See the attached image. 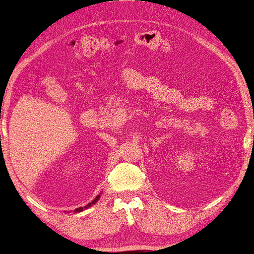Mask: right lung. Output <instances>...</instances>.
<instances>
[{"mask_svg":"<svg viewBox=\"0 0 254 254\" xmlns=\"http://www.w3.org/2000/svg\"><path fill=\"white\" fill-rule=\"evenodd\" d=\"M99 198H100V195H98L97 197H95V198H94L93 200H92V202H91V203H88V204H87V205H85V206H80V207H77V209H75L73 212H81V211H84V210H86V209H88V207H90V206H92V205H93V204H95V203H97V202H98V200H99ZM65 212H66V211H65Z\"/></svg>","mask_w":254,"mask_h":254,"instance_id":"obj_1","label":"right lung"}]
</instances>
